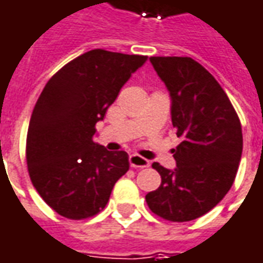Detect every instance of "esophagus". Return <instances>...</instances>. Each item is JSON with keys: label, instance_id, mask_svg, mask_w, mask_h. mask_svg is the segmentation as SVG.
Listing matches in <instances>:
<instances>
[{"label": "esophagus", "instance_id": "esophagus-1", "mask_svg": "<svg viewBox=\"0 0 263 263\" xmlns=\"http://www.w3.org/2000/svg\"><path fill=\"white\" fill-rule=\"evenodd\" d=\"M129 165H131L132 168H148L149 166V161L139 157L137 154H132L131 157H129Z\"/></svg>", "mask_w": 263, "mask_h": 263}]
</instances>
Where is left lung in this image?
Returning <instances> with one entry per match:
<instances>
[{"mask_svg": "<svg viewBox=\"0 0 263 263\" xmlns=\"http://www.w3.org/2000/svg\"><path fill=\"white\" fill-rule=\"evenodd\" d=\"M171 97V118L181 144L172 149L175 170L158 162L149 209L166 221L196 219L216 206L235 181L242 155L240 121L212 74L188 57H151Z\"/></svg>", "mask_w": 263, "mask_h": 263, "instance_id": "left-lung-1", "label": "left lung"}]
</instances>
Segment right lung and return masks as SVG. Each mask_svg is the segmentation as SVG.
Here are the masks:
<instances>
[{"label":"right lung","mask_w":263,"mask_h":263,"mask_svg":"<svg viewBox=\"0 0 263 263\" xmlns=\"http://www.w3.org/2000/svg\"><path fill=\"white\" fill-rule=\"evenodd\" d=\"M146 60L92 49L68 62L42 89L29 121L27 165L36 192L57 214L68 219L97 215L129 170L125 151L93 142L95 124Z\"/></svg>","instance_id":"obj_1"}]
</instances>
